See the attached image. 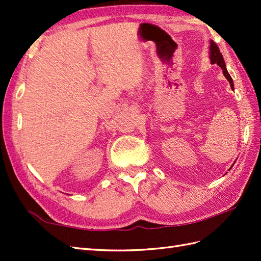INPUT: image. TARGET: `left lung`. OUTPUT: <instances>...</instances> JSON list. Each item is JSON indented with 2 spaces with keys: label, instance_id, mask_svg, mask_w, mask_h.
<instances>
[{
  "label": "left lung",
  "instance_id": "1",
  "mask_svg": "<svg viewBox=\"0 0 261 261\" xmlns=\"http://www.w3.org/2000/svg\"><path fill=\"white\" fill-rule=\"evenodd\" d=\"M210 59H211V63L219 65L220 67L222 68L223 75L225 76V79L229 81L230 85L232 87V90H233V87H234L233 86V81H232L230 74L228 73V70H226V66H225L222 54L220 53V49H219L218 45H216V43L213 40L210 41Z\"/></svg>",
  "mask_w": 261,
  "mask_h": 261
}]
</instances>
